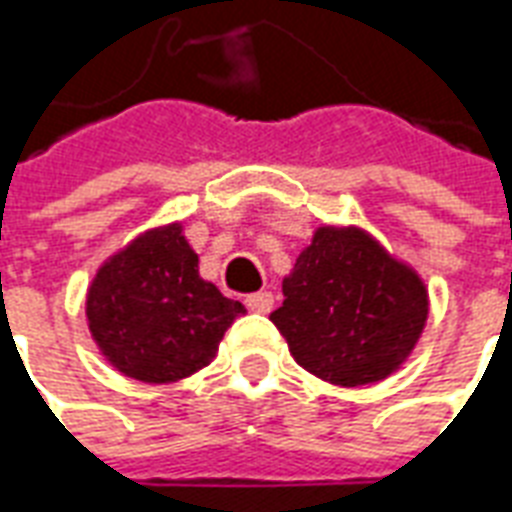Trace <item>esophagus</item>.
Returning a JSON list of instances; mask_svg holds the SVG:
<instances>
[{
  "instance_id": "esophagus-1",
  "label": "esophagus",
  "mask_w": 512,
  "mask_h": 512,
  "mask_svg": "<svg viewBox=\"0 0 512 512\" xmlns=\"http://www.w3.org/2000/svg\"><path fill=\"white\" fill-rule=\"evenodd\" d=\"M246 309L257 314H268L274 309V295L271 293H255L246 298Z\"/></svg>"
}]
</instances>
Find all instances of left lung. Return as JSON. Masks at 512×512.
Listing matches in <instances>:
<instances>
[{
    "mask_svg": "<svg viewBox=\"0 0 512 512\" xmlns=\"http://www.w3.org/2000/svg\"><path fill=\"white\" fill-rule=\"evenodd\" d=\"M282 293L271 320L295 363L342 388L391 377L429 317L423 279L361 227H317Z\"/></svg>",
    "mask_w": 512,
    "mask_h": 512,
    "instance_id": "1",
    "label": "left lung"
}]
</instances>
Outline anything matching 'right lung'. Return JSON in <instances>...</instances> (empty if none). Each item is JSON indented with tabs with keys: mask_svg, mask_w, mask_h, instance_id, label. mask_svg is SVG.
Instances as JSON below:
<instances>
[{
	"mask_svg": "<svg viewBox=\"0 0 512 512\" xmlns=\"http://www.w3.org/2000/svg\"><path fill=\"white\" fill-rule=\"evenodd\" d=\"M246 309L198 274L179 222L146 230L108 257L86 293L100 352L132 380H184L214 361L225 331Z\"/></svg>",
	"mask_w": 512,
	"mask_h": 512,
	"instance_id": "right-lung-1",
	"label": "right lung"
}]
</instances>
